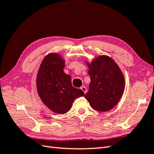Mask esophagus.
I'll return each mask as SVG.
<instances>
[{
  "instance_id": "1",
  "label": "esophagus",
  "mask_w": 154,
  "mask_h": 154,
  "mask_svg": "<svg viewBox=\"0 0 154 154\" xmlns=\"http://www.w3.org/2000/svg\"><path fill=\"white\" fill-rule=\"evenodd\" d=\"M81 89L84 92V93H85V94H86V92H87V88H86V87H84V86H83V87H81Z\"/></svg>"
}]
</instances>
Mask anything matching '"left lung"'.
Returning a JSON list of instances; mask_svg holds the SVG:
<instances>
[{"instance_id": "1", "label": "left lung", "mask_w": 154, "mask_h": 154, "mask_svg": "<svg viewBox=\"0 0 154 154\" xmlns=\"http://www.w3.org/2000/svg\"><path fill=\"white\" fill-rule=\"evenodd\" d=\"M91 83L85 97L93 109L100 112L112 109L122 97L125 80L114 60L100 56L88 64Z\"/></svg>"}]
</instances>
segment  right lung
<instances>
[{
  "mask_svg": "<svg viewBox=\"0 0 154 154\" xmlns=\"http://www.w3.org/2000/svg\"><path fill=\"white\" fill-rule=\"evenodd\" d=\"M65 63L57 54H48L37 75L36 87L43 103L54 112L63 114L71 109L74 100L85 95L72 85L71 76L63 72Z\"/></svg>",
  "mask_w": 154,
  "mask_h": 154,
  "instance_id": "add662e5",
  "label": "right lung"
}]
</instances>
